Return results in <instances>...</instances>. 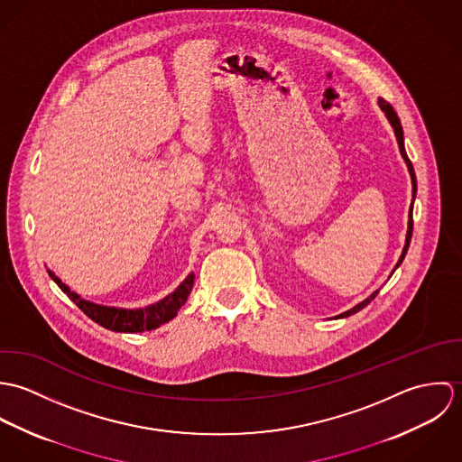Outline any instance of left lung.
I'll return each instance as SVG.
<instances>
[{
    "mask_svg": "<svg viewBox=\"0 0 462 462\" xmlns=\"http://www.w3.org/2000/svg\"><path fill=\"white\" fill-rule=\"evenodd\" d=\"M379 108L384 112V116H386V119L390 121V125H392V128H393V132H395L396 142H398V149H400V154H402V158H403V162H405V165H407V171H409V176H411V185H412V200H411V206H409V218H407V235H405V244H403V249H402V254H400V258H398V262L395 264V270L402 264L403 262V258H405V254H407V249H409V244H411V236H412V206H414V199H416V176H414V169H412V163L409 162V158H407V152H405V147H403V130H402V125H400V119H398V116H396L395 110H393V106L390 105V103H386L383 97H379ZM392 275H393V272H392ZM377 293H379V290L377 291H374L370 297H366L363 302H359V304H356L352 310H348V311H345V313H341V315H337L336 319H346V317H350V315H354V313H357V311H361L363 308H366L375 297H377Z\"/></svg>",
    "mask_w": 462,
    "mask_h": 462,
    "instance_id": "1",
    "label": "left lung"
}]
</instances>
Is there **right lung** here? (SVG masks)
Here are the masks:
<instances>
[{
  "label": "right lung",
  "mask_w": 462,
  "mask_h": 462,
  "mask_svg": "<svg viewBox=\"0 0 462 462\" xmlns=\"http://www.w3.org/2000/svg\"><path fill=\"white\" fill-rule=\"evenodd\" d=\"M50 277L59 284V288L66 293L67 297L96 324H99L105 329L114 332H143V330L158 329L162 324H167L172 320L181 306L187 302L192 288H194V272H190L185 281L167 297L162 300L149 304L145 308L138 310H126V308H114V306H103L90 302L83 297H79L76 291H72L66 282L59 275H55L53 270L48 268Z\"/></svg>",
  "instance_id": "1"
}]
</instances>
